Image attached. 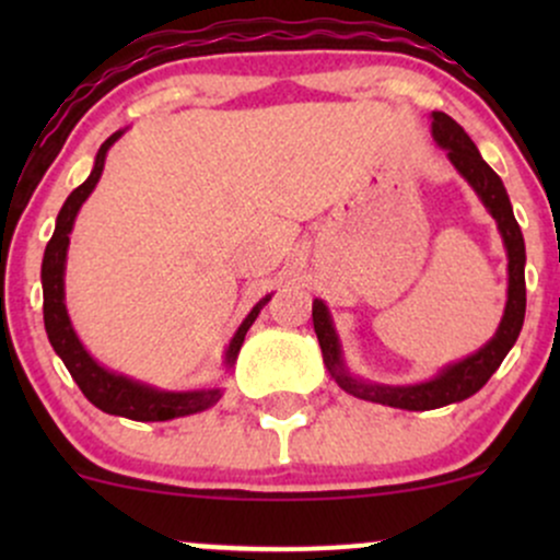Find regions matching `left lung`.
Segmentation results:
<instances>
[{
	"label": "left lung",
	"instance_id": "left-lung-1",
	"mask_svg": "<svg viewBox=\"0 0 560 560\" xmlns=\"http://www.w3.org/2000/svg\"><path fill=\"white\" fill-rule=\"evenodd\" d=\"M432 137L436 144L447 152V160L453 163V168L466 178L474 191H477L481 205H485L487 213L494 218L500 236H503V247L508 255V300L494 337L485 347H479L477 352L466 355L464 361L450 363L445 369H440L436 376L427 378V382H365V378L355 376L347 369L342 342H339V334L334 329V320L326 302L313 300V329H316L320 352H324L326 371H329L334 382H337L347 395L402 410H434L442 408V405L460 402L466 400V397L477 395V392L490 382L494 371L500 369V363H503V358L511 352V347L516 345L526 313V247L522 229H518L516 218H513L511 199H508L503 182H500L498 173L481 160L477 144H474L471 137H468L464 128L455 124L450 115L432 113Z\"/></svg>",
	"mask_w": 560,
	"mask_h": 560
}]
</instances>
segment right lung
Instances as JSON below:
<instances>
[{"instance_id": "right-lung-1", "label": "right lung", "mask_w": 560, "mask_h": 560, "mask_svg": "<svg viewBox=\"0 0 560 560\" xmlns=\"http://www.w3.org/2000/svg\"><path fill=\"white\" fill-rule=\"evenodd\" d=\"M126 133L115 131L110 139H105V144L100 147L94 158V168L89 173V178L79 189L70 191L66 205L57 213L55 234L49 240L47 249H44L42 260V289H44V329H47L49 345L55 347L57 355L62 358L66 369L73 376V382L79 384L86 400L96 405L100 410L110 416H124L131 421H171L182 419V416L199 413V410H208L221 400L223 389L221 387H205V389H158L152 384L137 382V378L118 374V371L105 369L100 361H94L89 355V350L75 334L73 324H70L68 307H66V262H68V244H70V231H73L75 215H79L81 205L86 202L89 195L94 191L96 182H100L102 171H105V158L110 152V147ZM271 294H266L253 311L247 313V318L242 320L240 329L226 347V355H223V365L226 371L234 369L236 355H240L244 334L249 331V326L255 324V318L260 316L262 307L268 305Z\"/></svg>"}]
</instances>
